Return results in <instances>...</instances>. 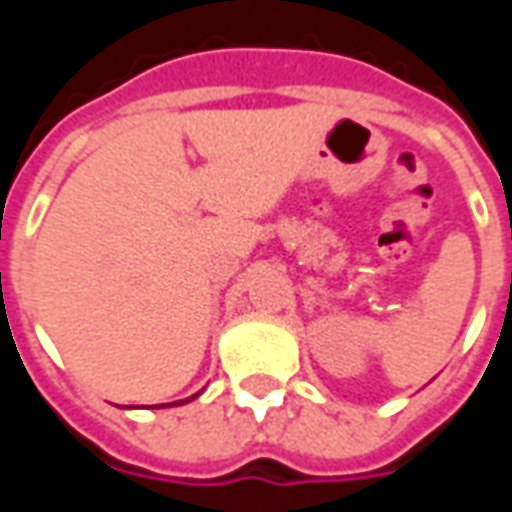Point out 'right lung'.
Wrapping results in <instances>:
<instances>
[{
  "label": "right lung",
  "mask_w": 512,
  "mask_h": 512,
  "mask_svg": "<svg viewBox=\"0 0 512 512\" xmlns=\"http://www.w3.org/2000/svg\"><path fill=\"white\" fill-rule=\"evenodd\" d=\"M191 397H197V395H191ZM189 397V400H191ZM183 403H186V400H178V403H167V406H183Z\"/></svg>",
  "instance_id": "obj_1"
}]
</instances>
